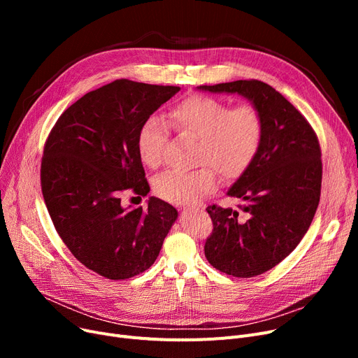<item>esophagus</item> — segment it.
Listing matches in <instances>:
<instances>
[{"instance_id":"1","label":"esophagus","mask_w":358,"mask_h":358,"mask_svg":"<svg viewBox=\"0 0 358 358\" xmlns=\"http://www.w3.org/2000/svg\"><path fill=\"white\" fill-rule=\"evenodd\" d=\"M184 210H189V209H184ZM190 210H192V209H190ZM197 210H199V209H197Z\"/></svg>"}]
</instances>
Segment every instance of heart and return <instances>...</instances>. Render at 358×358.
<instances>
[{
	"mask_svg": "<svg viewBox=\"0 0 358 358\" xmlns=\"http://www.w3.org/2000/svg\"><path fill=\"white\" fill-rule=\"evenodd\" d=\"M168 123L178 135L199 141L193 171H166L154 180L155 194L169 203L192 204L217 189V173L236 180L254 162L264 136V119L254 104L234 106L210 96H192L169 108ZM169 130L150 116L139 127L138 154L143 165L164 161Z\"/></svg>",
	"mask_w": 358,
	"mask_h": 358,
	"instance_id": "b5f03b06",
	"label": "heart"
}]
</instances>
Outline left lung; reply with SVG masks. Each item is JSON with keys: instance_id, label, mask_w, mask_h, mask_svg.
<instances>
[{"instance_id": "8db88e82", "label": "left lung", "mask_w": 358, "mask_h": 358, "mask_svg": "<svg viewBox=\"0 0 358 358\" xmlns=\"http://www.w3.org/2000/svg\"><path fill=\"white\" fill-rule=\"evenodd\" d=\"M200 90L238 92L264 119L258 154L228 192L242 204L238 210L206 208L213 223L206 258L228 275L255 277L283 261L308 232L321 199V146L302 113L266 83L239 80Z\"/></svg>"}]
</instances>
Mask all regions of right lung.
I'll return each instance as SVG.
<instances>
[{"label":"right lung","mask_w":358,"mask_h":358,"mask_svg":"<svg viewBox=\"0 0 358 358\" xmlns=\"http://www.w3.org/2000/svg\"><path fill=\"white\" fill-rule=\"evenodd\" d=\"M180 87L116 80L69 106L45 142L41 185L53 227L83 266L110 280L154 264L177 219L169 203L122 208V193H149L138 154L141 124Z\"/></svg>","instance_id":"obj_1"}]
</instances>
